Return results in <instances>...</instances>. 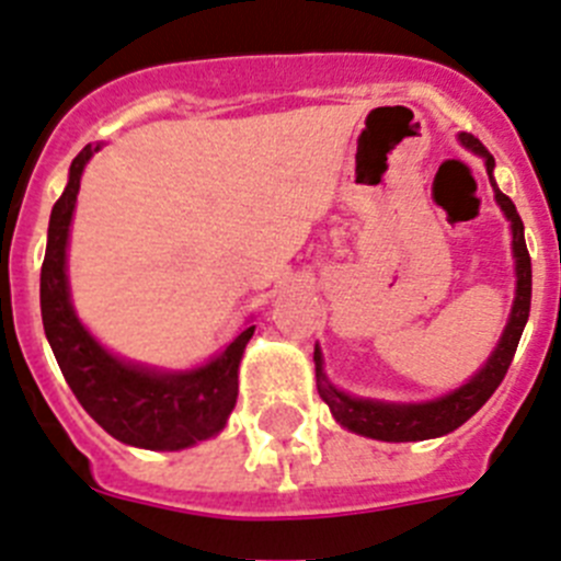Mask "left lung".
<instances>
[{
	"label": "left lung",
	"mask_w": 561,
	"mask_h": 561,
	"mask_svg": "<svg viewBox=\"0 0 561 561\" xmlns=\"http://www.w3.org/2000/svg\"><path fill=\"white\" fill-rule=\"evenodd\" d=\"M461 145L472 150V153L486 159V173L494 186V198H497L501 209L506 211V218L512 220V249L514 260H517V293H514L512 316H508V324L506 330H503L497 350L489 355V360L483 363L481 371H478L467 386L444 393L438 400L411 402V405L360 400V397H350V393L337 391V388L327 380L324 366H321V352H318L316 346L312 360H316L318 393H321V400L330 405L332 416H335L346 431L360 433V436L380 438V442H425V438L444 436V433L461 427L472 413L481 411L483 402H486L494 393V388L503 382V377H506L508 366H512L514 360V352H517L519 335L526 330L528 312H531V256H528L526 237H523V220H519L517 206L512 204V198L503 195L501 190H497V184H494V159L492 153L483 148L481 139H476L472 134H461Z\"/></svg>",
	"instance_id": "left-lung-1"
}]
</instances>
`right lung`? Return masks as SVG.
<instances>
[{
  "label": "right lung",
  "instance_id": "obj_1",
  "mask_svg": "<svg viewBox=\"0 0 561 561\" xmlns=\"http://www.w3.org/2000/svg\"><path fill=\"white\" fill-rule=\"evenodd\" d=\"M98 150L100 145H85L75 156L67 190L49 215L42 265L44 332L72 393L105 433L145 450H184L224 431L237 402V368L254 327L193 371H156L125 363L89 335L69 301L67 243L80 175Z\"/></svg>",
  "mask_w": 561,
  "mask_h": 561
}]
</instances>
